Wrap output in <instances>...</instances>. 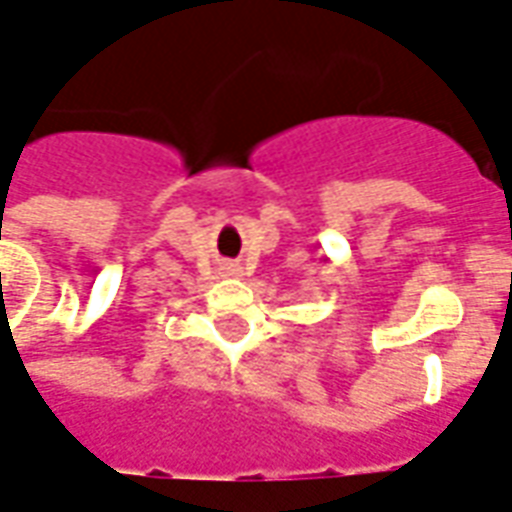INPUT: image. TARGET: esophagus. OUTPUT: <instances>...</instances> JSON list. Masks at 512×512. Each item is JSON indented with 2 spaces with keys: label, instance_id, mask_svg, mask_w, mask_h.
<instances>
[{
  "label": "esophagus",
  "instance_id": "1",
  "mask_svg": "<svg viewBox=\"0 0 512 512\" xmlns=\"http://www.w3.org/2000/svg\"><path fill=\"white\" fill-rule=\"evenodd\" d=\"M223 270L229 272V275H237V270H234V267H223Z\"/></svg>",
  "mask_w": 512,
  "mask_h": 512
}]
</instances>
